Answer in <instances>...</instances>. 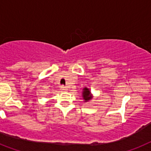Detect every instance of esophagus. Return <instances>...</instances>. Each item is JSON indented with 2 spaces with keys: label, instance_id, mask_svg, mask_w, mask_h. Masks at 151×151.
Returning <instances> with one entry per match:
<instances>
[{
  "label": "esophagus",
  "instance_id": "obj_1",
  "mask_svg": "<svg viewBox=\"0 0 151 151\" xmlns=\"http://www.w3.org/2000/svg\"><path fill=\"white\" fill-rule=\"evenodd\" d=\"M60 89H61V91H67V88H66V87H64V86H61V87H60Z\"/></svg>",
  "mask_w": 151,
  "mask_h": 151
}]
</instances>
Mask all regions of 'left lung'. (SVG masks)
Here are the masks:
<instances>
[{"label": "left lung", "instance_id": "1", "mask_svg": "<svg viewBox=\"0 0 151 151\" xmlns=\"http://www.w3.org/2000/svg\"><path fill=\"white\" fill-rule=\"evenodd\" d=\"M83 100H84L85 101H88L89 100H91V98H92L91 92H90L89 89H87V87H85V88L83 89Z\"/></svg>", "mask_w": 151, "mask_h": 151}]
</instances>
